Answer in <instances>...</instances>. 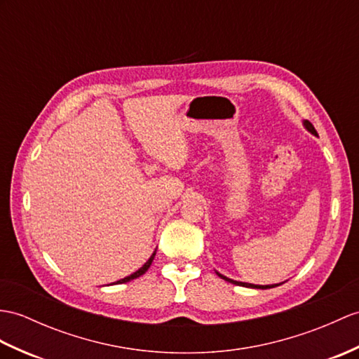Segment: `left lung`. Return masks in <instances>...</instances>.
<instances>
[{
	"label": "left lung",
	"instance_id": "1",
	"mask_svg": "<svg viewBox=\"0 0 359 359\" xmlns=\"http://www.w3.org/2000/svg\"><path fill=\"white\" fill-rule=\"evenodd\" d=\"M303 125H304V128L309 131V133H312L313 136H318V133H316V130L313 128V125L309 122V121H303ZM217 275L220 278H223L224 281H229V283H232V285H237V286H243V287H252V289H271V287H275V286H280V285H266V286H262V285H252V283H243V281H236V280H232V278H228V277H224V275H222L220 272H217Z\"/></svg>",
	"mask_w": 359,
	"mask_h": 359
}]
</instances>
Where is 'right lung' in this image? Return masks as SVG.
I'll list each match as a JSON object with an SVG mask.
<instances>
[{
	"mask_svg": "<svg viewBox=\"0 0 359 359\" xmlns=\"http://www.w3.org/2000/svg\"><path fill=\"white\" fill-rule=\"evenodd\" d=\"M154 255H156V251L153 252V255L148 258L147 260V263L142 266L140 269H137L136 272H133L131 275H128V277H125V278H122V280H119V281H116V283H113V285H122V283H127V281H131V280H135V278H137V277H140V275H144L147 271H148V268L149 266H151V263H153V260H154Z\"/></svg>",
	"mask_w": 359,
	"mask_h": 359,
	"instance_id": "right-lung-1",
	"label": "right lung"
}]
</instances>
